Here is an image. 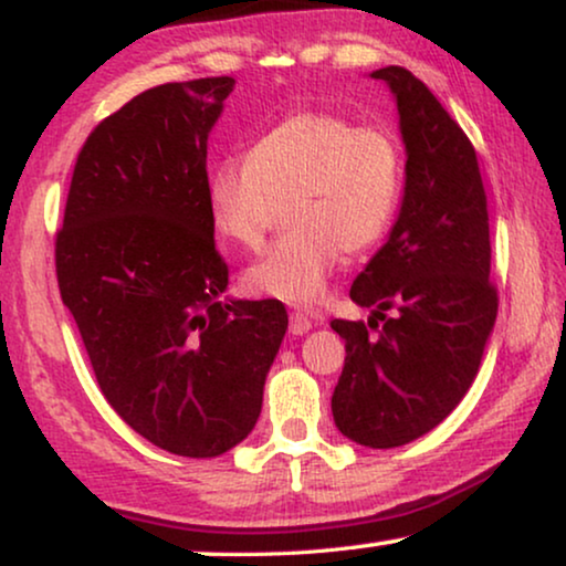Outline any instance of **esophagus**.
I'll list each match as a JSON object with an SVG mask.
<instances>
[{"instance_id":"34e87169","label":"esophagus","mask_w":566,"mask_h":566,"mask_svg":"<svg viewBox=\"0 0 566 566\" xmlns=\"http://www.w3.org/2000/svg\"><path fill=\"white\" fill-rule=\"evenodd\" d=\"M312 327H314L312 316L304 314V312H291V322H289L291 335H306V332Z\"/></svg>"}]
</instances>
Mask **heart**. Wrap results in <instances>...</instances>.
<instances>
[{
    "mask_svg": "<svg viewBox=\"0 0 566 566\" xmlns=\"http://www.w3.org/2000/svg\"><path fill=\"white\" fill-rule=\"evenodd\" d=\"M405 190V149L386 128L345 115L298 111L262 134L247 161L208 175L216 234L247 252L289 211V237L244 273V289L289 304L319 298L345 252L378 244Z\"/></svg>",
    "mask_w": 566,
    "mask_h": 566,
    "instance_id": "1",
    "label": "heart"
}]
</instances>
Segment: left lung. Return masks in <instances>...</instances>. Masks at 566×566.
Here are the masks:
<instances>
[{
    "instance_id": "8db88e82",
    "label": "left lung",
    "mask_w": 566,
    "mask_h": 566,
    "mask_svg": "<svg viewBox=\"0 0 566 566\" xmlns=\"http://www.w3.org/2000/svg\"><path fill=\"white\" fill-rule=\"evenodd\" d=\"M370 76L397 95L407 182L389 242L350 289L374 316L332 322L345 339L332 415L355 443L397 448L443 422L469 391L500 296L474 144L409 69Z\"/></svg>"
}]
</instances>
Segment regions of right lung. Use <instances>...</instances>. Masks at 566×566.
<instances>
[{"instance_id": "obj_1", "label": "right lung", "mask_w": 566, "mask_h": 566, "mask_svg": "<svg viewBox=\"0 0 566 566\" xmlns=\"http://www.w3.org/2000/svg\"><path fill=\"white\" fill-rule=\"evenodd\" d=\"M231 76L167 82L99 120L56 231L61 301L97 386L161 451L213 459L250 436L289 314L221 301L229 265L208 216V134Z\"/></svg>"}]
</instances>
